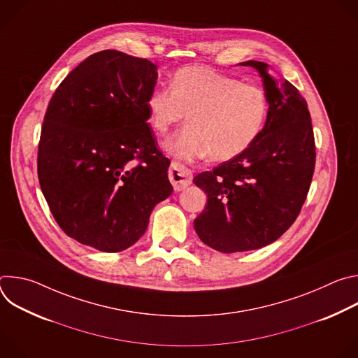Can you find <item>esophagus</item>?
<instances>
[{
  "mask_svg": "<svg viewBox=\"0 0 358 358\" xmlns=\"http://www.w3.org/2000/svg\"><path fill=\"white\" fill-rule=\"evenodd\" d=\"M169 177H170V181H171L176 191L184 189L192 181V173L185 166H182L180 163H176V162H173L171 166H170Z\"/></svg>",
  "mask_w": 358,
  "mask_h": 358,
  "instance_id": "esophagus-1",
  "label": "esophagus"
}]
</instances>
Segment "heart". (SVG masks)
I'll return each mask as SVG.
<instances>
[{
    "label": "heart",
    "instance_id": "b5f03b06",
    "mask_svg": "<svg viewBox=\"0 0 358 358\" xmlns=\"http://www.w3.org/2000/svg\"><path fill=\"white\" fill-rule=\"evenodd\" d=\"M150 127L163 134L188 115V124L167 141L171 156L194 160L210 155L228 162L261 134L269 101L264 89L213 69L177 71L170 89L151 92L145 101Z\"/></svg>",
    "mask_w": 358,
    "mask_h": 358
}]
</instances>
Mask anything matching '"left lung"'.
Segmentation results:
<instances>
[{"label":"left lung","instance_id":"left-lung-1","mask_svg":"<svg viewBox=\"0 0 358 358\" xmlns=\"http://www.w3.org/2000/svg\"><path fill=\"white\" fill-rule=\"evenodd\" d=\"M264 79L269 110L265 127L239 156L194 177L207 206L194 221L199 239L224 253L259 249L282 236L308 196L316 145L308 103L268 65L246 61Z\"/></svg>","mask_w":358,"mask_h":358}]
</instances>
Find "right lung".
Returning a JSON list of instances; mask_svg holds the SVG:
<instances>
[{"label":"right lung","instance_id":"add662e5","mask_svg":"<svg viewBox=\"0 0 358 358\" xmlns=\"http://www.w3.org/2000/svg\"><path fill=\"white\" fill-rule=\"evenodd\" d=\"M156 80L152 62L106 49L79 64L49 101L38 178L61 229L83 245L127 249L173 192L170 160L147 124Z\"/></svg>","mask_w":358,"mask_h":358}]
</instances>
